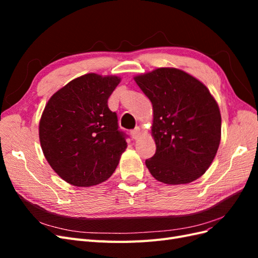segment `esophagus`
I'll use <instances>...</instances> for the list:
<instances>
[{
  "label": "esophagus",
  "instance_id": "obj_1",
  "mask_svg": "<svg viewBox=\"0 0 258 258\" xmlns=\"http://www.w3.org/2000/svg\"><path fill=\"white\" fill-rule=\"evenodd\" d=\"M141 135H142V132H141V129H140L139 127H136L134 130H131V136L135 140H138L141 138Z\"/></svg>",
  "mask_w": 258,
  "mask_h": 258
}]
</instances>
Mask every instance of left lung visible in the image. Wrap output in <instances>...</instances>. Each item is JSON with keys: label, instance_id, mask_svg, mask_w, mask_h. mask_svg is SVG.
Segmentation results:
<instances>
[{"label": "left lung", "instance_id": "8db88e82", "mask_svg": "<svg viewBox=\"0 0 258 258\" xmlns=\"http://www.w3.org/2000/svg\"><path fill=\"white\" fill-rule=\"evenodd\" d=\"M135 81L153 104L156 153L145 160L159 182L187 184L204 174L221 142L222 118L215 99L194 76L160 68Z\"/></svg>", "mask_w": 258, "mask_h": 258}]
</instances>
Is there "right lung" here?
I'll return each mask as SVG.
<instances>
[{
	"mask_svg": "<svg viewBox=\"0 0 258 258\" xmlns=\"http://www.w3.org/2000/svg\"><path fill=\"white\" fill-rule=\"evenodd\" d=\"M117 76L89 73L58 90L40 120V142L45 158L66 182L79 187L110 177L127 147L117 114L107 100L119 84Z\"/></svg>",
	"mask_w": 258,
	"mask_h": 258,
	"instance_id": "right-lung-1",
	"label": "right lung"
}]
</instances>
